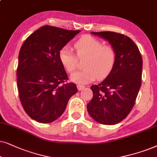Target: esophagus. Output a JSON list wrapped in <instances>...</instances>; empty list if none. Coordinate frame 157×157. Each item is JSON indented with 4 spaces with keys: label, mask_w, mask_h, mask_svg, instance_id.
<instances>
[{
    "label": "esophagus",
    "mask_w": 157,
    "mask_h": 157,
    "mask_svg": "<svg viewBox=\"0 0 157 157\" xmlns=\"http://www.w3.org/2000/svg\"><path fill=\"white\" fill-rule=\"evenodd\" d=\"M77 89H78V90L80 91V90H82L85 88V86H83V85H77Z\"/></svg>",
    "instance_id": "1"
}]
</instances>
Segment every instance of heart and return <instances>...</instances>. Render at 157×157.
Listing matches in <instances>:
<instances>
[{
    "label": "heart",
    "instance_id": "b5f03b06",
    "mask_svg": "<svg viewBox=\"0 0 157 157\" xmlns=\"http://www.w3.org/2000/svg\"><path fill=\"white\" fill-rule=\"evenodd\" d=\"M76 54L69 47H64L59 52L62 65L69 73H72L78 65V59H86L85 69L71 75V80L77 84L85 85L96 78L103 79L111 72L116 62V52L112 46L103 45L95 37L85 35L75 42Z\"/></svg>",
    "mask_w": 157,
    "mask_h": 157
}]
</instances>
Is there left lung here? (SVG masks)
Instances as JSON below:
<instances>
[{
	"mask_svg": "<svg viewBox=\"0 0 157 157\" xmlns=\"http://www.w3.org/2000/svg\"><path fill=\"white\" fill-rule=\"evenodd\" d=\"M91 33L108 41L116 49V62L103 82L91 86L93 97L87 104V111L101 124H118L130 113L141 87V53L132 39L124 34L112 31Z\"/></svg>",
	"mask_w": 157,
	"mask_h": 157,
	"instance_id": "1",
	"label": "left lung"
}]
</instances>
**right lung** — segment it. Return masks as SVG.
<instances>
[{
	"mask_svg": "<svg viewBox=\"0 0 157 157\" xmlns=\"http://www.w3.org/2000/svg\"><path fill=\"white\" fill-rule=\"evenodd\" d=\"M80 32L44 26L21 46L16 73L18 95L24 110L33 120L53 122L77 92L75 83L65 82L68 77L59 52Z\"/></svg>",
	"mask_w": 157,
	"mask_h": 157,
	"instance_id": "obj_1",
	"label": "right lung"
}]
</instances>
